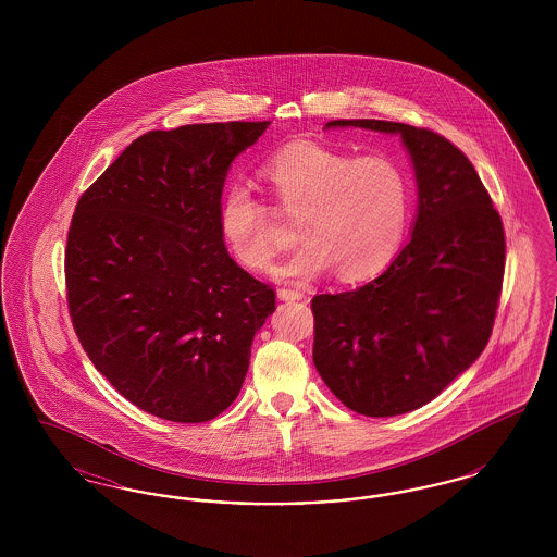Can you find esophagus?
Masks as SVG:
<instances>
[{
  "label": "esophagus",
  "mask_w": 557,
  "mask_h": 557,
  "mask_svg": "<svg viewBox=\"0 0 557 557\" xmlns=\"http://www.w3.org/2000/svg\"><path fill=\"white\" fill-rule=\"evenodd\" d=\"M277 296L282 300H300V298H305V292L294 290V288H280Z\"/></svg>",
  "instance_id": "obj_1"
}]
</instances>
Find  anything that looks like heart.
I'll return each instance as SVG.
<instances>
[{"mask_svg":"<svg viewBox=\"0 0 557 557\" xmlns=\"http://www.w3.org/2000/svg\"><path fill=\"white\" fill-rule=\"evenodd\" d=\"M265 177L280 211L298 219L305 239L277 267L280 275L311 277L336 267L338 277L359 282L397 257L409 227L411 184L395 160L300 139L267 160ZM219 225L244 265L265 267L280 248L277 214L248 182L225 189Z\"/></svg>","mask_w":557,"mask_h":557,"instance_id":"heart-1","label":"heart"}]
</instances>
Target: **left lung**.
Wrapping results in <instances>:
<instances>
[{"label": "left lung", "mask_w": 557, "mask_h": 557, "mask_svg": "<svg viewBox=\"0 0 557 557\" xmlns=\"http://www.w3.org/2000/svg\"><path fill=\"white\" fill-rule=\"evenodd\" d=\"M327 127L400 133L416 166L409 244L366 286L311 300L313 363L327 388L361 416H400L438 397L488 343L504 288V223L447 137L375 119Z\"/></svg>", "instance_id": "8db88e82"}]
</instances>
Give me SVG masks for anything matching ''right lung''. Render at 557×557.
Wrapping results in <instances>:
<instances>
[{"instance_id":"1","label":"right lung","mask_w":557,"mask_h":557,"mask_svg":"<svg viewBox=\"0 0 557 557\" xmlns=\"http://www.w3.org/2000/svg\"><path fill=\"white\" fill-rule=\"evenodd\" d=\"M269 121L148 132L83 191L66 250V305L87 357L141 411L200 424L223 413L275 290L230 257L227 169Z\"/></svg>"}]
</instances>
